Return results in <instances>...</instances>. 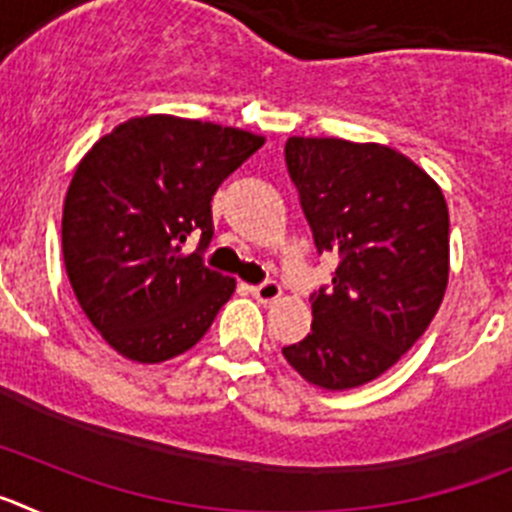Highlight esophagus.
<instances>
[{
    "mask_svg": "<svg viewBox=\"0 0 512 512\" xmlns=\"http://www.w3.org/2000/svg\"><path fill=\"white\" fill-rule=\"evenodd\" d=\"M251 295L256 297L259 302H274L279 295H282V287H279L277 282H271V279H266V282L256 284V287H251Z\"/></svg>",
    "mask_w": 512,
    "mask_h": 512,
    "instance_id": "1",
    "label": "esophagus"
}]
</instances>
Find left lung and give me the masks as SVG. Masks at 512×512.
Returning a JSON list of instances; mask_svg holds the SVG:
<instances>
[{
  "mask_svg": "<svg viewBox=\"0 0 512 512\" xmlns=\"http://www.w3.org/2000/svg\"><path fill=\"white\" fill-rule=\"evenodd\" d=\"M284 161L318 256L338 266L310 295V333L282 354L318 387H359L431 325L449 282V207L420 166L377 143L289 138Z\"/></svg>",
  "mask_w": 512,
  "mask_h": 512,
  "instance_id": "left-lung-1",
  "label": "left lung"
}]
</instances>
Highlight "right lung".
<instances>
[{"instance_id": "right-lung-1", "label": "right lung", "mask_w": 512, "mask_h": 512, "mask_svg": "<svg viewBox=\"0 0 512 512\" xmlns=\"http://www.w3.org/2000/svg\"><path fill=\"white\" fill-rule=\"evenodd\" d=\"M261 135L148 115L81 158L63 205V264L81 310L125 359L158 364L200 341L235 279L205 264L212 197ZM194 237L198 248L184 254Z\"/></svg>"}]
</instances>
